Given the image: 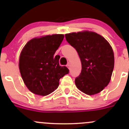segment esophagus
Returning <instances> with one entry per match:
<instances>
[{
  "mask_svg": "<svg viewBox=\"0 0 129 129\" xmlns=\"http://www.w3.org/2000/svg\"><path fill=\"white\" fill-rule=\"evenodd\" d=\"M67 67H68V68L69 69H70V67H71V63H67Z\"/></svg>",
  "mask_w": 129,
  "mask_h": 129,
  "instance_id": "esophagus-1",
  "label": "esophagus"
}]
</instances>
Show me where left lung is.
<instances>
[{"label": "left lung", "instance_id": "left-lung-1", "mask_svg": "<svg viewBox=\"0 0 129 129\" xmlns=\"http://www.w3.org/2000/svg\"><path fill=\"white\" fill-rule=\"evenodd\" d=\"M69 44L76 49L82 63L80 75L75 79L76 87L85 94L94 95L110 82L114 67L112 48L102 36L84 31L65 35Z\"/></svg>", "mask_w": 129, "mask_h": 129}]
</instances>
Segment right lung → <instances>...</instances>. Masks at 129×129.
Here are the masks:
<instances>
[{"mask_svg": "<svg viewBox=\"0 0 129 129\" xmlns=\"http://www.w3.org/2000/svg\"><path fill=\"white\" fill-rule=\"evenodd\" d=\"M63 34L34 38L23 48L19 58V69L24 84L30 92L47 95L59 85V80L69 70L59 65V55L54 57L63 39Z\"/></svg>", "mask_w": 129, "mask_h": 129, "instance_id": "add662e5", "label": "right lung"}]
</instances>
